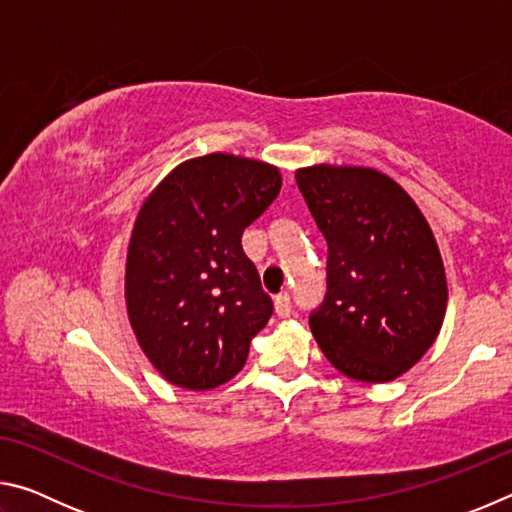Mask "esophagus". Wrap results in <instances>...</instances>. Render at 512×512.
<instances>
[{"instance_id":"1","label":"esophagus","mask_w":512,"mask_h":512,"mask_svg":"<svg viewBox=\"0 0 512 512\" xmlns=\"http://www.w3.org/2000/svg\"><path fill=\"white\" fill-rule=\"evenodd\" d=\"M291 309H293V305H291V296H289V293H282V296L275 298V314H277V316H280V318H289V316H291Z\"/></svg>"}]
</instances>
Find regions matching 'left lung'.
<instances>
[{"label": "left lung", "instance_id": "obj_1", "mask_svg": "<svg viewBox=\"0 0 512 512\" xmlns=\"http://www.w3.org/2000/svg\"><path fill=\"white\" fill-rule=\"evenodd\" d=\"M327 241V293L309 316L316 343L350 379L402 377L443 327L447 277L427 219L391 176L314 164L296 171Z\"/></svg>", "mask_w": 512, "mask_h": 512}]
</instances>
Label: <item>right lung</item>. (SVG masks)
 <instances>
[{"instance_id":"1","label":"right lung","mask_w":512,"mask_h":512,"mask_svg":"<svg viewBox=\"0 0 512 512\" xmlns=\"http://www.w3.org/2000/svg\"><path fill=\"white\" fill-rule=\"evenodd\" d=\"M280 187L273 164L210 153L180 162L144 198L126 253V311L169 384L212 391L244 368L273 302L241 235Z\"/></svg>"}]
</instances>
